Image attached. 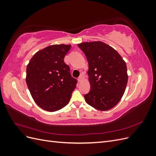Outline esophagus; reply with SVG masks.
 I'll return each mask as SVG.
<instances>
[{
    "label": "esophagus",
    "instance_id": "34e87169",
    "mask_svg": "<svg viewBox=\"0 0 156 156\" xmlns=\"http://www.w3.org/2000/svg\"><path fill=\"white\" fill-rule=\"evenodd\" d=\"M83 79V75H81V76H80V77L78 78L79 82H81Z\"/></svg>",
    "mask_w": 156,
    "mask_h": 156
}]
</instances>
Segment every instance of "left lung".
<instances>
[{"label":"left lung","mask_w":156,"mask_h":156,"mask_svg":"<svg viewBox=\"0 0 156 156\" xmlns=\"http://www.w3.org/2000/svg\"><path fill=\"white\" fill-rule=\"evenodd\" d=\"M78 47L88 63L90 90L84 95L89 105L107 111L120 101L128 80L125 61L112 47L102 41L84 42Z\"/></svg>","instance_id":"left-lung-1"}]
</instances>
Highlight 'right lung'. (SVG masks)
I'll return each mask as SVG.
<instances>
[{
  "instance_id": "1",
  "label": "right lung",
  "mask_w": 156,
  "mask_h": 156,
  "mask_svg": "<svg viewBox=\"0 0 156 156\" xmlns=\"http://www.w3.org/2000/svg\"><path fill=\"white\" fill-rule=\"evenodd\" d=\"M69 45H53L32 56L27 67L26 83L32 98L44 110L54 112L69 103L77 81L64 62Z\"/></svg>"
}]
</instances>
